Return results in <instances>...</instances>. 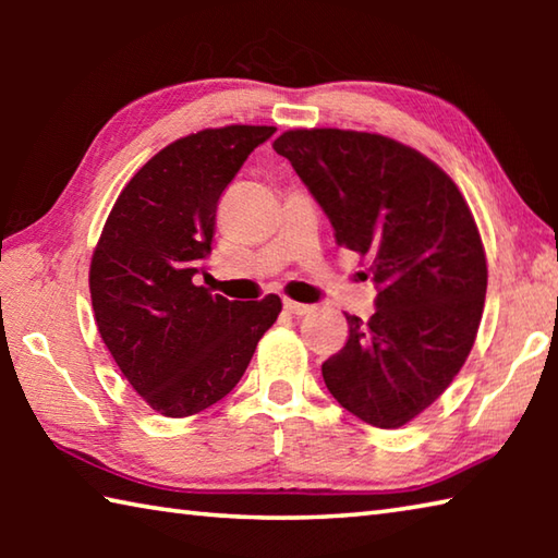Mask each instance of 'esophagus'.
<instances>
[{"instance_id": "1", "label": "esophagus", "mask_w": 558, "mask_h": 558, "mask_svg": "<svg viewBox=\"0 0 558 558\" xmlns=\"http://www.w3.org/2000/svg\"><path fill=\"white\" fill-rule=\"evenodd\" d=\"M282 307H286V313L295 315V317H302L310 313V305H305V302H295V300H282Z\"/></svg>"}]
</instances>
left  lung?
<instances>
[{
  "label": "left lung",
  "mask_w": 558,
  "mask_h": 558,
  "mask_svg": "<svg viewBox=\"0 0 558 558\" xmlns=\"http://www.w3.org/2000/svg\"><path fill=\"white\" fill-rule=\"evenodd\" d=\"M323 206L335 239L369 258V323L323 364L329 393L376 428H399L456 379L475 342L487 263L465 199L440 167L396 140L290 130L272 143Z\"/></svg>",
  "instance_id": "8db88e82"
}]
</instances>
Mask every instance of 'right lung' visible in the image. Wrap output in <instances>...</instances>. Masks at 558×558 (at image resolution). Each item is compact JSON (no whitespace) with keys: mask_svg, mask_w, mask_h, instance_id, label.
<instances>
[{"mask_svg":"<svg viewBox=\"0 0 558 558\" xmlns=\"http://www.w3.org/2000/svg\"><path fill=\"white\" fill-rule=\"evenodd\" d=\"M276 128L202 130L167 145L122 189L90 263L100 337L143 399L184 418L233 391L278 295L231 302L196 286L216 233V206Z\"/></svg>","mask_w":558,"mask_h":558,"instance_id":"add662e5","label":"right lung"}]
</instances>
